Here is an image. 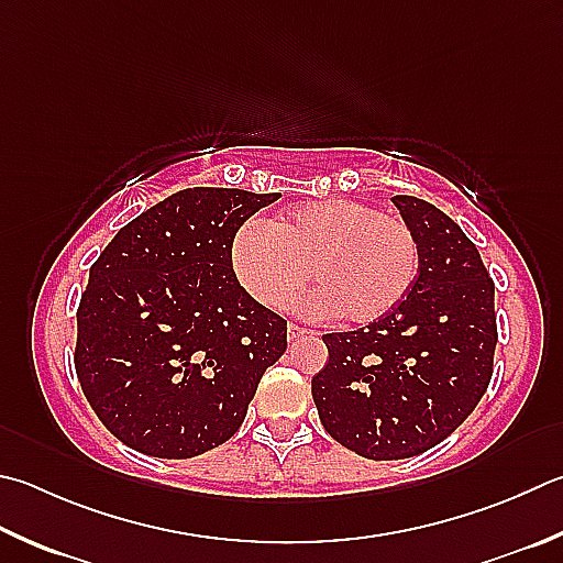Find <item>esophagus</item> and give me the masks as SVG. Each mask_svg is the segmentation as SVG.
Returning <instances> with one entry per match:
<instances>
[{
    "label": "esophagus",
    "instance_id": "esophagus-1",
    "mask_svg": "<svg viewBox=\"0 0 563 563\" xmlns=\"http://www.w3.org/2000/svg\"><path fill=\"white\" fill-rule=\"evenodd\" d=\"M310 330H305V327H300V324H288V340H298V336H302V334H308Z\"/></svg>",
    "mask_w": 563,
    "mask_h": 563
}]
</instances>
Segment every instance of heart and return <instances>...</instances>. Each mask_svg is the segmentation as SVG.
<instances>
[{
	"label": "heart",
	"instance_id": "1",
	"mask_svg": "<svg viewBox=\"0 0 563 563\" xmlns=\"http://www.w3.org/2000/svg\"><path fill=\"white\" fill-rule=\"evenodd\" d=\"M416 233L404 219L354 199L310 201L283 211L271 227L246 221L231 241V268L263 308L283 310L312 280L310 312L374 322L413 288Z\"/></svg>",
	"mask_w": 563,
	"mask_h": 563
}]
</instances>
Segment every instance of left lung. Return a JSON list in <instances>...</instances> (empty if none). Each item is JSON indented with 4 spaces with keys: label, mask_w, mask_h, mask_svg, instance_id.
Masks as SVG:
<instances>
[{
    "label": "left lung",
    "mask_w": 563,
    "mask_h": 563,
    "mask_svg": "<svg viewBox=\"0 0 563 563\" xmlns=\"http://www.w3.org/2000/svg\"><path fill=\"white\" fill-rule=\"evenodd\" d=\"M418 241L413 288L382 320L324 334L312 376L324 431L369 460L431 451L475 411L493 379L495 283L475 243L433 203L391 199Z\"/></svg>",
    "instance_id": "8db88e82"
}]
</instances>
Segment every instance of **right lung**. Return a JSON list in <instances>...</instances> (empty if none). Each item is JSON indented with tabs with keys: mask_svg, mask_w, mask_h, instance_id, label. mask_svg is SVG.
<instances>
[{
	"mask_svg": "<svg viewBox=\"0 0 563 563\" xmlns=\"http://www.w3.org/2000/svg\"><path fill=\"white\" fill-rule=\"evenodd\" d=\"M280 194L194 187L122 227L78 305L76 374L108 431L194 457L239 431L288 322L241 288L231 241Z\"/></svg>",
	"mask_w": 563,
	"mask_h": 563,
	"instance_id": "1",
	"label": "right lung"
}]
</instances>
